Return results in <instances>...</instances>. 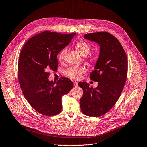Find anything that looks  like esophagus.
I'll list each match as a JSON object with an SVG mask.
<instances>
[{"label":"esophagus","mask_w":147,"mask_h":147,"mask_svg":"<svg viewBox=\"0 0 147 147\" xmlns=\"http://www.w3.org/2000/svg\"><path fill=\"white\" fill-rule=\"evenodd\" d=\"M73 84H74V87H77L78 86V83L77 82H74Z\"/></svg>","instance_id":"34e87169"}]
</instances>
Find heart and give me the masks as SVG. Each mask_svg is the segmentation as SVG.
Masks as SVG:
<instances>
[{"label": "heart", "mask_w": 147, "mask_h": 147, "mask_svg": "<svg viewBox=\"0 0 147 147\" xmlns=\"http://www.w3.org/2000/svg\"><path fill=\"white\" fill-rule=\"evenodd\" d=\"M75 48L77 51L82 55V56H86L90 53L91 47L88 42L86 40H80L76 44ZM67 49L66 48L62 49L58 54V58L60 60H63L66 53ZM94 59L93 57H90L88 59V62L90 63H92L94 61ZM86 71V69L84 67H77V66H71L69 67L67 70L64 71V74L74 80L78 79L81 74Z\"/></svg>", "instance_id": "obj_1"}]
</instances>
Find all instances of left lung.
Listing matches in <instances>:
<instances>
[{
	"label": "left lung",
	"mask_w": 147,
	"mask_h": 147,
	"mask_svg": "<svg viewBox=\"0 0 147 147\" xmlns=\"http://www.w3.org/2000/svg\"><path fill=\"white\" fill-rule=\"evenodd\" d=\"M84 38L98 43L100 53L90 76L98 82L97 87H90L86 82L78 84L83 90L80 108L87 116L99 117L112 108L121 94L127 78V58L120 42L110 33H90Z\"/></svg>",
	"instance_id": "8db88e82"
}]
</instances>
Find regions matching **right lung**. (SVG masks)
<instances>
[{
    "label": "right lung",
    "instance_id": "add662e5",
    "mask_svg": "<svg viewBox=\"0 0 147 147\" xmlns=\"http://www.w3.org/2000/svg\"><path fill=\"white\" fill-rule=\"evenodd\" d=\"M76 34L46 31L28 40L21 51L18 63L20 86L30 105L42 115L59 114L62 96L73 88V82L66 77H61L56 85L48 77L49 71L57 69V55Z\"/></svg>",
    "mask_w": 147,
    "mask_h": 147
}]
</instances>
